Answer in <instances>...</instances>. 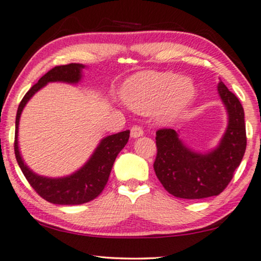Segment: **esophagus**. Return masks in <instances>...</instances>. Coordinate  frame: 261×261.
<instances>
[{
  "instance_id": "obj_1",
  "label": "esophagus",
  "mask_w": 261,
  "mask_h": 261,
  "mask_svg": "<svg viewBox=\"0 0 261 261\" xmlns=\"http://www.w3.org/2000/svg\"><path fill=\"white\" fill-rule=\"evenodd\" d=\"M142 134H143L142 127L138 126V124H135V126L132 127V129H130V137L132 138H134V139L139 138V137H141Z\"/></svg>"
}]
</instances>
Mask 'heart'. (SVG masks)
Returning a JSON list of instances; mask_svg holds the SVG:
<instances>
[{
	"label": "heart",
	"instance_id": "obj_1",
	"mask_svg": "<svg viewBox=\"0 0 261 261\" xmlns=\"http://www.w3.org/2000/svg\"><path fill=\"white\" fill-rule=\"evenodd\" d=\"M195 94L194 82L173 73L142 71L132 76L122 88V99L138 113H149L160 121L176 118Z\"/></svg>",
	"mask_w": 261,
	"mask_h": 261
}]
</instances>
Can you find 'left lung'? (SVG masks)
I'll return each instance as SVG.
<instances>
[{
  "label": "left lung",
  "instance_id": "8db88e82",
  "mask_svg": "<svg viewBox=\"0 0 261 261\" xmlns=\"http://www.w3.org/2000/svg\"><path fill=\"white\" fill-rule=\"evenodd\" d=\"M218 92L228 113V126L217 148L195 153L179 139L174 129L156 132L154 171L169 194L181 199H203L219 195L231 182L246 150L244 108L224 82Z\"/></svg>",
  "mask_w": 261,
  "mask_h": 261
}]
</instances>
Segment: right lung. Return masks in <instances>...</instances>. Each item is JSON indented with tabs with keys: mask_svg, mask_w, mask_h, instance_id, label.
Instances as JSON below:
<instances>
[{
	"mask_svg": "<svg viewBox=\"0 0 261 261\" xmlns=\"http://www.w3.org/2000/svg\"><path fill=\"white\" fill-rule=\"evenodd\" d=\"M82 68H85V66L80 63H69V65L54 67L28 90L17 108L14 142L17 164L36 193L41 198L56 205H81V203L95 199L103 191L115 159L129 139V130L120 132V133L102 139L84 167L65 177L51 179V177L37 175L30 171L28 166L22 160L20 150H18L17 133L18 122H20L21 113L24 106L27 105L30 97L48 82L59 81L67 82V84H77L81 80Z\"/></svg>",
	"mask_w": 261,
	"mask_h": 261,
	"instance_id": "obj_1",
	"label": "right lung"
}]
</instances>
